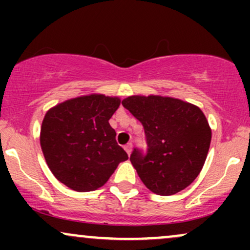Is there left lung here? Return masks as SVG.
<instances>
[{
    "label": "left lung",
    "instance_id": "obj_1",
    "mask_svg": "<svg viewBox=\"0 0 250 250\" xmlns=\"http://www.w3.org/2000/svg\"><path fill=\"white\" fill-rule=\"evenodd\" d=\"M120 103L119 97L91 94L60 103L45 114L40 136L43 155L54 176L68 188L96 190L128 160L109 125Z\"/></svg>",
    "mask_w": 250,
    "mask_h": 250
}]
</instances>
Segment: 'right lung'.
Returning <instances> with one entry per match:
<instances>
[{"label": "right lung", "mask_w": 250, "mask_h": 250, "mask_svg": "<svg viewBox=\"0 0 250 250\" xmlns=\"http://www.w3.org/2000/svg\"><path fill=\"white\" fill-rule=\"evenodd\" d=\"M145 129L146 150L135 148L130 162L149 190L174 195L187 188L205 165L211 130L193 104L162 96H129L122 101Z\"/></svg>", "instance_id": "obj_1"}]
</instances>
